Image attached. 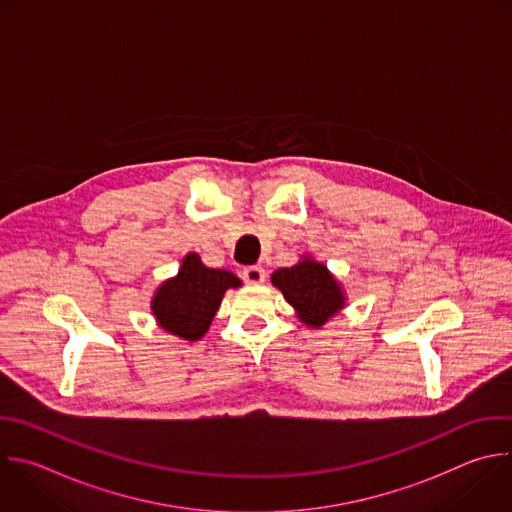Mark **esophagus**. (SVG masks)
I'll return each instance as SVG.
<instances>
[{
  "mask_svg": "<svg viewBox=\"0 0 512 512\" xmlns=\"http://www.w3.org/2000/svg\"><path fill=\"white\" fill-rule=\"evenodd\" d=\"M241 277L245 283H251V285H257V283H263L265 281V269L259 267V265H249L241 271Z\"/></svg>",
  "mask_w": 512,
  "mask_h": 512,
  "instance_id": "esophagus-1",
  "label": "esophagus"
}]
</instances>
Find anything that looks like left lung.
I'll return each instance as SVG.
<instances>
[{
    "mask_svg": "<svg viewBox=\"0 0 512 512\" xmlns=\"http://www.w3.org/2000/svg\"><path fill=\"white\" fill-rule=\"evenodd\" d=\"M271 283L297 309L299 319L319 327L344 307V295L325 265L303 259L293 267L277 269Z\"/></svg>",
    "mask_w": 512,
    "mask_h": 512,
    "instance_id": "8db88e82",
    "label": "left lung"
}]
</instances>
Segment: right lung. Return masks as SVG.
<instances>
[{"mask_svg": "<svg viewBox=\"0 0 512 512\" xmlns=\"http://www.w3.org/2000/svg\"><path fill=\"white\" fill-rule=\"evenodd\" d=\"M239 285L241 279L231 271L209 269L199 255L189 253L179 275L156 291L152 313L162 329L197 342L209 329L225 291Z\"/></svg>", "mask_w": 512, "mask_h": 512, "instance_id": "1", "label": "right lung"}]
</instances>
